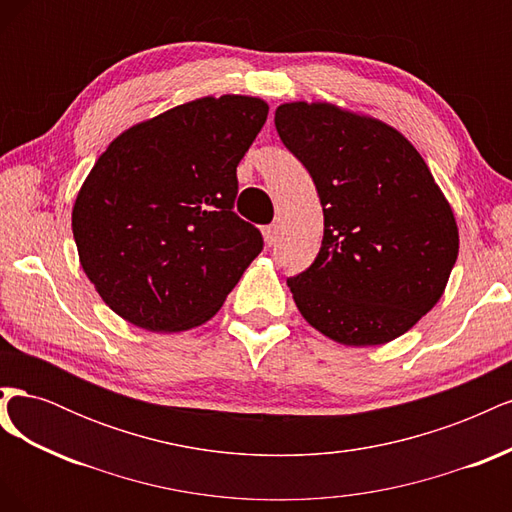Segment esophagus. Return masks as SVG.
Segmentation results:
<instances>
[{"label": "esophagus", "mask_w": 512, "mask_h": 512, "mask_svg": "<svg viewBox=\"0 0 512 512\" xmlns=\"http://www.w3.org/2000/svg\"><path fill=\"white\" fill-rule=\"evenodd\" d=\"M262 235H265L267 245H275L277 235H280V228H277V224H269V226L262 228Z\"/></svg>", "instance_id": "1"}]
</instances>
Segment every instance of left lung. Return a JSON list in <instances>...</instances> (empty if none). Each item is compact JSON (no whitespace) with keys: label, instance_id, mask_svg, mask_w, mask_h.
<instances>
[{"label":"left lung","instance_id":"8db88e82","mask_svg":"<svg viewBox=\"0 0 512 512\" xmlns=\"http://www.w3.org/2000/svg\"><path fill=\"white\" fill-rule=\"evenodd\" d=\"M282 143L312 175L324 237L288 280L301 316L344 346H380L440 301L459 254L451 205L408 138L329 102L277 106Z\"/></svg>","mask_w":512,"mask_h":512}]
</instances>
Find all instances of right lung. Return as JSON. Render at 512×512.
Instances as JSON below:
<instances>
[{"instance_id": "right-lung-1", "label": "right lung", "mask_w": 512, "mask_h": 512, "mask_svg": "<svg viewBox=\"0 0 512 512\" xmlns=\"http://www.w3.org/2000/svg\"><path fill=\"white\" fill-rule=\"evenodd\" d=\"M269 104L205 96L121 132L91 168L72 209L89 282L117 316L153 333L200 327L262 252L232 211L237 166Z\"/></svg>"}]
</instances>
